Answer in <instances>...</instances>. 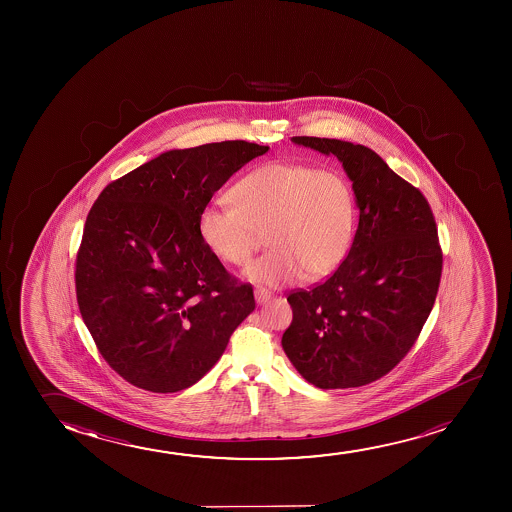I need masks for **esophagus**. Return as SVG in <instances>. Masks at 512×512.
Masks as SVG:
<instances>
[{
    "label": "esophagus",
    "mask_w": 512,
    "mask_h": 512,
    "mask_svg": "<svg viewBox=\"0 0 512 512\" xmlns=\"http://www.w3.org/2000/svg\"><path fill=\"white\" fill-rule=\"evenodd\" d=\"M269 299H271V292H267L266 288H255V301H257V304H264Z\"/></svg>",
    "instance_id": "obj_1"
}]
</instances>
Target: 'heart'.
<instances>
[{
	"mask_svg": "<svg viewBox=\"0 0 512 512\" xmlns=\"http://www.w3.org/2000/svg\"><path fill=\"white\" fill-rule=\"evenodd\" d=\"M232 204H204L197 234L211 255L245 266L266 232L271 250L246 278L281 287L304 276L322 280L343 264L357 229L350 178L336 168L273 161L252 169L229 190Z\"/></svg>",
	"mask_w": 512,
	"mask_h": 512,
	"instance_id": "1",
	"label": "heart"
}]
</instances>
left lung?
Segmentation results:
<instances>
[{"mask_svg": "<svg viewBox=\"0 0 512 512\" xmlns=\"http://www.w3.org/2000/svg\"><path fill=\"white\" fill-rule=\"evenodd\" d=\"M292 141L343 162L360 215L336 273L288 295L294 320L281 346L311 385H369L406 357L434 308L442 271L434 215L420 190L371 148L313 136Z\"/></svg>", "mask_w": 512, "mask_h": 512, "instance_id": "left-lung-1", "label": "left lung"}]
</instances>
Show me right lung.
I'll return each instance as SVG.
<instances>
[{
  "label": "right lung",
  "instance_id": "add662e5",
  "mask_svg": "<svg viewBox=\"0 0 512 512\" xmlns=\"http://www.w3.org/2000/svg\"><path fill=\"white\" fill-rule=\"evenodd\" d=\"M269 147L222 141L169 150L108 183L85 220L75 285L99 353L127 383L185 390L255 309L253 288L208 252L197 215Z\"/></svg>",
  "mask_w": 512,
  "mask_h": 512
}]
</instances>
